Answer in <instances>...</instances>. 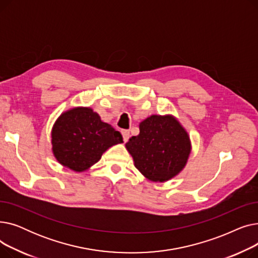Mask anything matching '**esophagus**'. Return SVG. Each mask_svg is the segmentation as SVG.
Listing matches in <instances>:
<instances>
[{
    "label": "esophagus",
    "mask_w": 258,
    "mask_h": 258,
    "mask_svg": "<svg viewBox=\"0 0 258 258\" xmlns=\"http://www.w3.org/2000/svg\"><path fill=\"white\" fill-rule=\"evenodd\" d=\"M121 134H122V137H123V141L126 142L130 138V131L123 130V131H121Z\"/></svg>",
    "instance_id": "obj_1"
}]
</instances>
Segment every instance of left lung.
<instances>
[{"label":"left lung","mask_w":258,"mask_h":258,"mask_svg":"<svg viewBox=\"0 0 258 258\" xmlns=\"http://www.w3.org/2000/svg\"><path fill=\"white\" fill-rule=\"evenodd\" d=\"M140 133L125 144L136 168L153 182H166L185 167L191 152L190 139L178 119L152 115L139 124Z\"/></svg>","instance_id":"left-lung-1"}]
</instances>
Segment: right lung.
Listing matches in <instances>:
<instances>
[{
	"mask_svg": "<svg viewBox=\"0 0 258 258\" xmlns=\"http://www.w3.org/2000/svg\"><path fill=\"white\" fill-rule=\"evenodd\" d=\"M52 152L64 167L76 172L89 169L113 145L123 142L121 134L101 121L91 107H74L63 112L52 132Z\"/></svg>",
	"mask_w": 258,
	"mask_h": 258,
	"instance_id": "right-lung-1",
	"label": "right lung"
}]
</instances>
